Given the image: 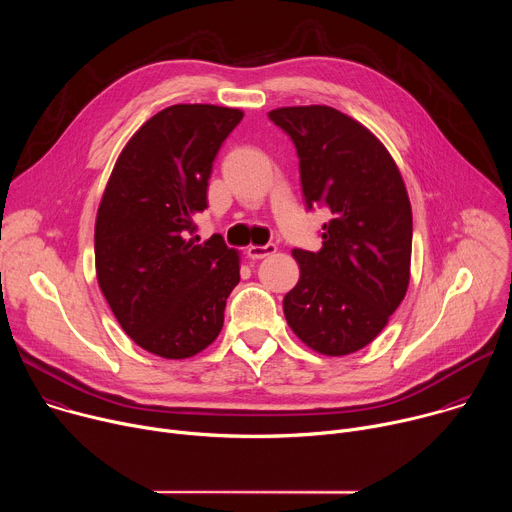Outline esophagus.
Returning <instances> with one entry per match:
<instances>
[{
	"mask_svg": "<svg viewBox=\"0 0 512 512\" xmlns=\"http://www.w3.org/2000/svg\"><path fill=\"white\" fill-rule=\"evenodd\" d=\"M275 251H277V247H275L273 243H267V245H261V247H257V245H251V247L247 249V255H249V259L257 261V259H265V257L273 255Z\"/></svg>",
	"mask_w": 512,
	"mask_h": 512,
	"instance_id": "esophagus-1",
	"label": "esophagus"
}]
</instances>
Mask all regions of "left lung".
I'll return each instance as SVG.
<instances>
[{"label": "left lung", "instance_id": "1", "mask_svg": "<svg viewBox=\"0 0 512 512\" xmlns=\"http://www.w3.org/2000/svg\"><path fill=\"white\" fill-rule=\"evenodd\" d=\"M294 141L306 208L324 206L322 249H294L300 281L283 298L289 328L316 352L342 356L371 344L409 285L411 204L385 145L326 107L267 113Z\"/></svg>", "mask_w": 512, "mask_h": 512}]
</instances>
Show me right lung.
I'll list each match as a JSON object with an SVG mask.
<instances>
[{"label":"right lung","instance_id":"obj_1","mask_svg":"<svg viewBox=\"0 0 512 512\" xmlns=\"http://www.w3.org/2000/svg\"><path fill=\"white\" fill-rule=\"evenodd\" d=\"M243 111L172 105L127 141L95 225L103 296L125 334L162 358L204 350L225 322L239 255L221 235L198 245L212 162Z\"/></svg>","mask_w":512,"mask_h":512}]
</instances>
